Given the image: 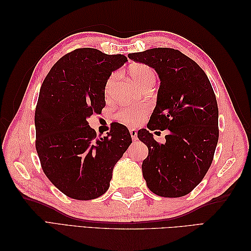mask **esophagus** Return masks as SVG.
Returning <instances> with one entry per match:
<instances>
[{
    "mask_svg": "<svg viewBox=\"0 0 251 251\" xmlns=\"http://www.w3.org/2000/svg\"><path fill=\"white\" fill-rule=\"evenodd\" d=\"M129 132H130L131 139L134 140V141H136V140L138 139V137H137V130H136V129H130V130H129Z\"/></svg>",
    "mask_w": 251,
    "mask_h": 251,
    "instance_id": "1",
    "label": "esophagus"
}]
</instances>
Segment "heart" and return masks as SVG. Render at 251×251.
<instances>
[{
    "label": "heart",
    "instance_id": "heart-1",
    "mask_svg": "<svg viewBox=\"0 0 251 251\" xmlns=\"http://www.w3.org/2000/svg\"><path fill=\"white\" fill-rule=\"evenodd\" d=\"M128 73L134 79L138 86L141 88L147 86L149 84H153L155 82V74L152 69L143 65V63H137V65H132L128 69ZM116 75L115 74H112V75L108 78V81L105 83L104 87V93L108 96L110 94V90L112 85H113L115 81ZM147 108L143 105L139 106H124V108H121L117 113L115 114V119L119 121L122 124L126 126H135L138 123H140L145 116L147 115Z\"/></svg>",
    "mask_w": 251,
    "mask_h": 251
}]
</instances>
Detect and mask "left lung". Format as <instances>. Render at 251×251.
<instances>
[{"mask_svg": "<svg viewBox=\"0 0 251 251\" xmlns=\"http://www.w3.org/2000/svg\"><path fill=\"white\" fill-rule=\"evenodd\" d=\"M128 58L153 68L161 79L150 130H169L165 143L148 129L138 138L149 149L142 163L148 188L163 197L189 194L209 169L219 139L216 95L204 70L178 50L158 47Z\"/></svg>", "mask_w": 251, "mask_h": 251, "instance_id": "1", "label": "left lung"}]
</instances>
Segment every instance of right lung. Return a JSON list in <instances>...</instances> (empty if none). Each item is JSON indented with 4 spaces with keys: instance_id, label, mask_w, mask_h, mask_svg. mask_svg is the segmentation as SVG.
Here are the masks:
<instances>
[{
    "instance_id": "obj_1",
    "label": "right lung",
    "mask_w": 251,
    "mask_h": 251,
    "mask_svg": "<svg viewBox=\"0 0 251 251\" xmlns=\"http://www.w3.org/2000/svg\"><path fill=\"white\" fill-rule=\"evenodd\" d=\"M127 61L124 55H106L77 49L61 57L47 74L35 109V148L46 177L63 194L94 200L110 186L117 161L131 143L122 124L97 138L87 119L104 108V87L112 72Z\"/></svg>"
}]
</instances>
